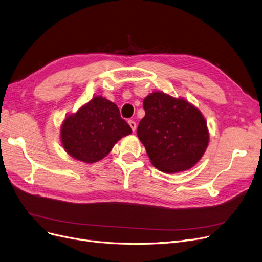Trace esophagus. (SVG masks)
Listing matches in <instances>:
<instances>
[{"mask_svg": "<svg viewBox=\"0 0 262 262\" xmlns=\"http://www.w3.org/2000/svg\"><path fill=\"white\" fill-rule=\"evenodd\" d=\"M128 124H129V126L132 127L133 132H135L136 127H137V126H136V122H135V121H133V120H129V121H128Z\"/></svg>", "mask_w": 262, "mask_h": 262, "instance_id": "1", "label": "esophagus"}]
</instances>
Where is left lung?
Wrapping results in <instances>:
<instances>
[{
	"mask_svg": "<svg viewBox=\"0 0 262 262\" xmlns=\"http://www.w3.org/2000/svg\"><path fill=\"white\" fill-rule=\"evenodd\" d=\"M144 118L137 135L154 167L168 173L184 171L202 157L209 142L207 123L188 101L162 92L143 100Z\"/></svg>",
	"mask_w": 262,
	"mask_h": 262,
	"instance_id": "obj_1",
	"label": "left lung"
}]
</instances>
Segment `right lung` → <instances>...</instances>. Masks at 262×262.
Wrapping results in <instances>:
<instances>
[{
    "label": "right lung",
    "instance_id": "1",
    "mask_svg": "<svg viewBox=\"0 0 262 262\" xmlns=\"http://www.w3.org/2000/svg\"><path fill=\"white\" fill-rule=\"evenodd\" d=\"M130 133L132 128L121 118L117 105L96 96L65 119L61 139L71 156L84 163H94L104 158L118 140Z\"/></svg>",
    "mask_w": 262,
    "mask_h": 262
}]
</instances>
